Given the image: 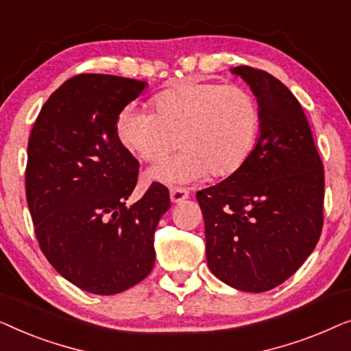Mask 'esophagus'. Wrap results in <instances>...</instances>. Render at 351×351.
Masks as SVG:
<instances>
[{"label": "esophagus", "mask_w": 351, "mask_h": 351, "mask_svg": "<svg viewBox=\"0 0 351 351\" xmlns=\"http://www.w3.org/2000/svg\"><path fill=\"white\" fill-rule=\"evenodd\" d=\"M169 195H171L172 203H180V201H184V199L189 198L190 191L186 190V189H179V186H177V189H171Z\"/></svg>", "instance_id": "34e87169"}]
</instances>
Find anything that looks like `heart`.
<instances>
[{
	"label": "heart",
	"mask_w": 351,
	"mask_h": 351,
	"mask_svg": "<svg viewBox=\"0 0 351 351\" xmlns=\"http://www.w3.org/2000/svg\"><path fill=\"white\" fill-rule=\"evenodd\" d=\"M152 113L124 107L114 121L121 147L134 156L158 162L148 179L189 184L209 174L217 179L241 169L256 147L262 114L251 90L237 84L184 80L152 99Z\"/></svg>",
	"instance_id": "heart-1"
}]
</instances>
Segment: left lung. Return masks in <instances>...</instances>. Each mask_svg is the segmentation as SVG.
<instances>
[{"mask_svg":"<svg viewBox=\"0 0 351 351\" xmlns=\"http://www.w3.org/2000/svg\"><path fill=\"white\" fill-rule=\"evenodd\" d=\"M261 107V136L241 169L199 190L209 270L234 289L265 292L302 267L324 222V167L294 94L267 71L232 69Z\"/></svg>","mask_w":351,"mask_h":351,"instance_id":"obj_1","label":"left lung"}]
</instances>
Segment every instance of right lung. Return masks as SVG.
I'll use <instances>...</instances> for the list:
<instances>
[{"label":"right lung","mask_w":351,"mask_h":351,"mask_svg":"<svg viewBox=\"0 0 351 351\" xmlns=\"http://www.w3.org/2000/svg\"><path fill=\"white\" fill-rule=\"evenodd\" d=\"M147 81L81 73L43 105L28 138L25 191L41 252L65 280L100 295L141 282L155 265V230L171 208L153 182L134 204L138 161L114 134Z\"/></svg>","instance_id":"right-lung-1"}]
</instances>
